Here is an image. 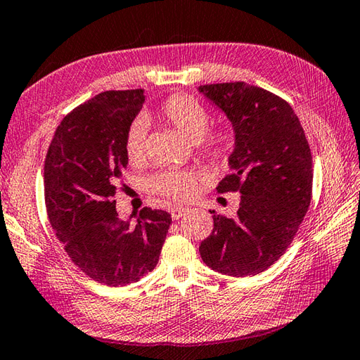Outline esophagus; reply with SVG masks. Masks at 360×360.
<instances>
[{"instance_id": "1", "label": "esophagus", "mask_w": 360, "mask_h": 360, "mask_svg": "<svg viewBox=\"0 0 360 360\" xmlns=\"http://www.w3.org/2000/svg\"><path fill=\"white\" fill-rule=\"evenodd\" d=\"M186 213H188V208H185V207H174V208L171 210V216H172L174 221L180 219L181 216H185Z\"/></svg>"}]
</instances>
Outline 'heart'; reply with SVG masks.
Segmentation results:
<instances>
[{
  "mask_svg": "<svg viewBox=\"0 0 360 360\" xmlns=\"http://www.w3.org/2000/svg\"><path fill=\"white\" fill-rule=\"evenodd\" d=\"M160 117L174 127L189 141H199L200 150L213 161L226 160L232 152L233 138L229 128H216L205 133L210 114L200 101L183 94H175L160 108ZM146 120L138 119L128 127L124 139L125 157L130 165H139L146 158ZM153 189L158 194L172 200H188L198 191V179L185 171H162L155 175Z\"/></svg>",
  "mask_w": 360,
  "mask_h": 360,
  "instance_id": "b5f03b06",
  "label": "heart"
}]
</instances>
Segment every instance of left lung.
<instances>
[{
    "mask_svg": "<svg viewBox=\"0 0 360 360\" xmlns=\"http://www.w3.org/2000/svg\"><path fill=\"white\" fill-rule=\"evenodd\" d=\"M226 112L235 131L232 172L218 193L241 194L235 218L213 213V232L199 252L218 273L246 277L281 259L311 199V153L300 119L285 100L243 81L199 86Z\"/></svg>",
    "mask_w": 360,
    "mask_h": 360,
    "instance_id": "8db88e82",
    "label": "left lung"
}]
</instances>
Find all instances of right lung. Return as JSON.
Here are the masks:
<instances>
[{"mask_svg": "<svg viewBox=\"0 0 360 360\" xmlns=\"http://www.w3.org/2000/svg\"><path fill=\"white\" fill-rule=\"evenodd\" d=\"M142 89L106 91L58 125L44 166L49 219L70 260L92 281L128 285L157 266L171 214L144 207L119 218L114 195L128 165L124 139L141 111Z\"/></svg>", "mask_w": 360, "mask_h": 360, "instance_id": "add662e5", "label": "right lung"}]
</instances>
